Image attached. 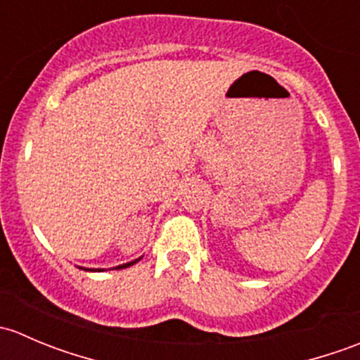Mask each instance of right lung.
<instances>
[{
  "label": "right lung",
  "mask_w": 360,
  "mask_h": 360,
  "mask_svg": "<svg viewBox=\"0 0 360 360\" xmlns=\"http://www.w3.org/2000/svg\"><path fill=\"white\" fill-rule=\"evenodd\" d=\"M141 257H143V256H141ZM141 257H137V259H134V261H129V263L118 264V266H112L111 270H123V268H129V266H132V264H136L137 261L141 259ZM78 268H82V270H85V271H104V268H83V266H78Z\"/></svg>",
  "instance_id": "right-lung-1"
}]
</instances>
